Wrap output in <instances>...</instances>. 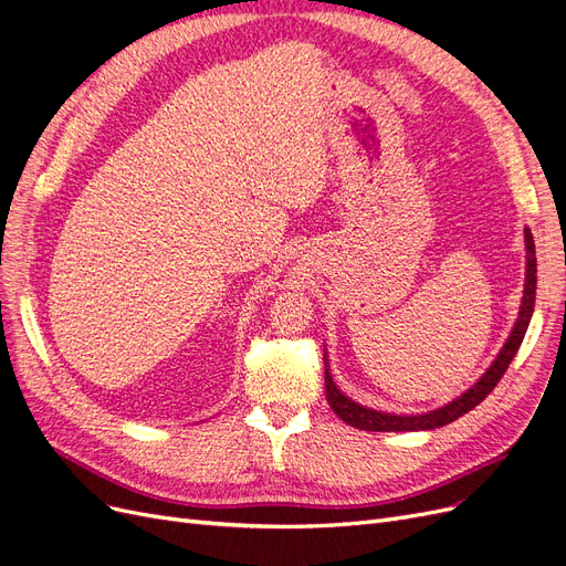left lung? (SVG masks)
Here are the masks:
<instances>
[{"mask_svg": "<svg viewBox=\"0 0 566 566\" xmlns=\"http://www.w3.org/2000/svg\"><path fill=\"white\" fill-rule=\"evenodd\" d=\"M525 244H527V277H525V296H522V305H520V317L515 322V328L511 331V336L504 345V349L499 352V357L494 359V364L488 368V373L480 378L467 394L459 396L452 403L424 412V415H389V412H378L364 408L359 403L349 401L347 396L333 385L328 368H326V399L328 406L333 408L343 422H347L349 427H357L364 431H420V429H438L446 427L450 422H454L457 417L467 415L469 410H473L480 401L488 399V394L496 387V382L504 378V373L509 370L513 357L517 354L522 338H525L532 312H534V301H536V249H534V238L532 230L525 228Z\"/></svg>", "mask_w": 566, "mask_h": 566, "instance_id": "obj_1", "label": "left lung"}]
</instances>
